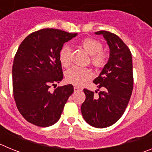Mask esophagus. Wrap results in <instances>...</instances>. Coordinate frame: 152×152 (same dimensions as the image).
<instances>
[{"label": "esophagus", "mask_w": 152, "mask_h": 152, "mask_svg": "<svg viewBox=\"0 0 152 152\" xmlns=\"http://www.w3.org/2000/svg\"><path fill=\"white\" fill-rule=\"evenodd\" d=\"M74 89H75V91H79V90H80V88L79 87H77V86H75Z\"/></svg>", "instance_id": "obj_1"}]
</instances>
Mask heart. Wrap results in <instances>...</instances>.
<instances>
[{
	"label": "heart",
	"instance_id": "obj_1",
	"mask_svg": "<svg viewBox=\"0 0 152 152\" xmlns=\"http://www.w3.org/2000/svg\"><path fill=\"white\" fill-rule=\"evenodd\" d=\"M83 49L91 56V63L96 68H102L107 62V56L104 52H101L102 44L94 39H84L80 42ZM70 53L71 49L68 45H64L59 52V61L61 65L67 67L70 64ZM91 73L88 68L72 67L68 69L65 74V77L68 82L74 85L80 86L91 77Z\"/></svg>",
	"mask_w": 152,
	"mask_h": 152
}]
</instances>
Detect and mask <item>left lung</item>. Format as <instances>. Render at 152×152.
<instances>
[{"instance_id": "obj_1", "label": "left lung", "mask_w": 152, "mask_h": 152, "mask_svg": "<svg viewBox=\"0 0 152 152\" xmlns=\"http://www.w3.org/2000/svg\"><path fill=\"white\" fill-rule=\"evenodd\" d=\"M110 48V57L100 75L94 80L98 96L84 89L86 99L81 105L84 120L96 128H106L120 119L128 105L133 89L132 57L128 46L114 33L98 31ZM97 92V91H96Z\"/></svg>"}]
</instances>
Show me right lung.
Instances as JSON below:
<instances>
[{"label":"right lung","mask_w":152,"mask_h":152,"mask_svg":"<svg viewBox=\"0 0 152 152\" xmlns=\"http://www.w3.org/2000/svg\"><path fill=\"white\" fill-rule=\"evenodd\" d=\"M56 29H42L21 42L12 68L13 96L19 112L29 123L40 127L52 126L60 119L72 84L51 86L63 79L59 52L64 42L77 36Z\"/></svg>","instance_id":"right-lung-1"}]
</instances>
